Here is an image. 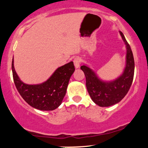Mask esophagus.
<instances>
[{"label": "esophagus", "instance_id": "1", "mask_svg": "<svg viewBox=\"0 0 148 148\" xmlns=\"http://www.w3.org/2000/svg\"><path fill=\"white\" fill-rule=\"evenodd\" d=\"M80 58L79 57H76L74 58V66H75L76 68H79L80 67Z\"/></svg>", "mask_w": 148, "mask_h": 148}]
</instances>
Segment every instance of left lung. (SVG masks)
Listing matches in <instances>:
<instances>
[{
	"instance_id": "1",
	"label": "left lung",
	"mask_w": 148,
	"mask_h": 148,
	"mask_svg": "<svg viewBox=\"0 0 148 148\" xmlns=\"http://www.w3.org/2000/svg\"><path fill=\"white\" fill-rule=\"evenodd\" d=\"M126 46V63L123 74L113 81H103L86 64L81 67L86 79V88L92 100L101 107L113 106L125 97L132 86L134 74V59L132 49L123 33L120 31Z\"/></svg>"
}]
</instances>
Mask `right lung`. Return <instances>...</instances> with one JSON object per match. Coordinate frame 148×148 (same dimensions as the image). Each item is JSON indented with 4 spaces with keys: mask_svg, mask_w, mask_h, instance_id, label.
Returning a JSON list of instances; mask_svg holds the SVG:
<instances>
[{
    "mask_svg": "<svg viewBox=\"0 0 148 148\" xmlns=\"http://www.w3.org/2000/svg\"><path fill=\"white\" fill-rule=\"evenodd\" d=\"M12 69L15 86L22 98L36 109L53 111L62 103L69 81L75 68L74 62L71 61L56 69L45 82L34 85L25 84L19 79L14 69V59Z\"/></svg>",
    "mask_w": 148,
    "mask_h": 148,
    "instance_id": "add662e5",
    "label": "right lung"
}]
</instances>
